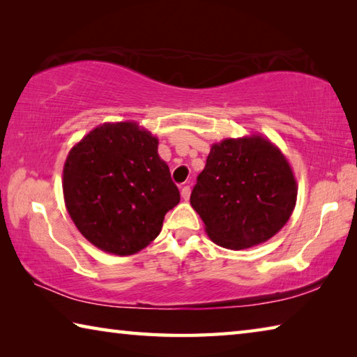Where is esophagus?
<instances>
[{"instance_id": "34e87169", "label": "esophagus", "mask_w": 357, "mask_h": 357, "mask_svg": "<svg viewBox=\"0 0 357 357\" xmlns=\"http://www.w3.org/2000/svg\"><path fill=\"white\" fill-rule=\"evenodd\" d=\"M190 195H191V188H190V186H188V185L183 186V188H182V197L185 199V201H188Z\"/></svg>"}]
</instances>
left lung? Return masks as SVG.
Segmentation results:
<instances>
[{"label": "left lung", "mask_w": 357, "mask_h": 357, "mask_svg": "<svg viewBox=\"0 0 357 357\" xmlns=\"http://www.w3.org/2000/svg\"><path fill=\"white\" fill-rule=\"evenodd\" d=\"M295 175L282 152L260 135L211 146L191 192V207L218 246L246 249L285 226L296 204Z\"/></svg>", "instance_id": "left-lung-1"}]
</instances>
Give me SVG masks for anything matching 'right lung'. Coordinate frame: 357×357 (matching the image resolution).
Instances as JSON below:
<instances>
[{
  "label": "right lung",
  "instance_id": "add662e5",
  "mask_svg": "<svg viewBox=\"0 0 357 357\" xmlns=\"http://www.w3.org/2000/svg\"><path fill=\"white\" fill-rule=\"evenodd\" d=\"M64 201L75 226L105 252L131 255L161 232L180 202L158 139L136 122L103 123L73 146L64 165Z\"/></svg>",
  "mask_w": 357,
  "mask_h": 357
}]
</instances>
